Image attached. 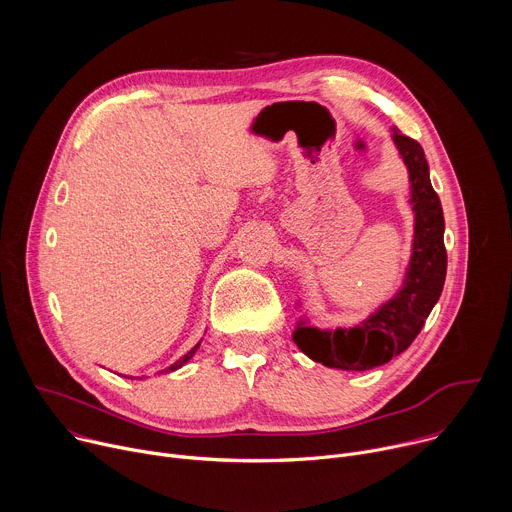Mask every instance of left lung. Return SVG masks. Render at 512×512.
Segmentation results:
<instances>
[{
	"instance_id": "left-lung-1",
	"label": "left lung",
	"mask_w": 512,
	"mask_h": 512,
	"mask_svg": "<svg viewBox=\"0 0 512 512\" xmlns=\"http://www.w3.org/2000/svg\"><path fill=\"white\" fill-rule=\"evenodd\" d=\"M391 139L409 174V202L415 214L409 265L397 294L352 328L322 330L300 318L291 338L306 356L330 369L371 371L407 350L444 289L448 255L440 196L431 186L421 145L395 127Z\"/></svg>"
}]
</instances>
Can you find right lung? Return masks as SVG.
<instances>
[{
    "label": "right lung",
    "mask_w": 512,
    "mask_h": 512,
    "mask_svg": "<svg viewBox=\"0 0 512 512\" xmlns=\"http://www.w3.org/2000/svg\"><path fill=\"white\" fill-rule=\"evenodd\" d=\"M198 346H200V342H198V344H196V346H194V348H190V350H188V352H186V354H184V356H182V358H180V360H176V362H174V364H172V367H168V369H166V371H160V373H158V375H162V373H172V371H176V369H180V367H184V364H186V362H188V360H190V358H192V356H194V354H196V350H198ZM129 379H137V377H129ZM141 379H143V377H141Z\"/></svg>",
    "instance_id": "add662e5"
}]
</instances>
